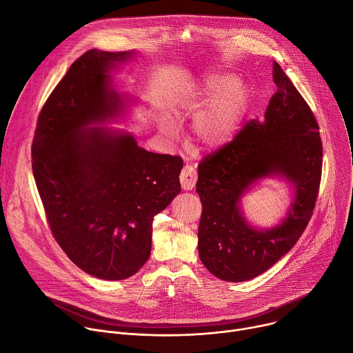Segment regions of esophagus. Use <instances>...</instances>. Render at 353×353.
<instances>
[{
  "instance_id": "34e87169",
  "label": "esophagus",
  "mask_w": 353,
  "mask_h": 353,
  "mask_svg": "<svg viewBox=\"0 0 353 353\" xmlns=\"http://www.w3.org/2000/svg\"><path fill=\"white\" fill-rule=\"evenodd\" d=\"M196 172L192 166H184L181 173H180V183H181V187L184 190H192L195 187V183H196Z\"/></svg>"
}]
</instances>
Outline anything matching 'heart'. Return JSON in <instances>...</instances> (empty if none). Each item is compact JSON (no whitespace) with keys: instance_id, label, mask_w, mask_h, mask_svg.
<instances>
[{"instance_id":"heart-1","label":"heart","mask_w":353,"mask_h":353,"mask_svg":"<svg viewBox=\"0 0 353 353\" xmlns=\"http://www.w3.org/2000/svg\"><path fill=\"white\" fill-rule=\"evenodd\" d=\"M247 105V86L232 75L215 72L201 79L176 114L204 112L196 121V135L204 145L219 148L234 135Z\"/></svg>"}]
</instances>
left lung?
I'll use <instances>...</instances> for the list:
<instances>
[{
  "label": "left lung",
  "mask_w": 353,
  "mask_h": 353,
  "mask_svg": "<svg viewBox=\"0 0 353 353\" xmlns=\"http://www.w3.org/2000/svg\"><path fill=\"white\" fill-rule=\"evenodd\" d=\"M276 92L263 120H250L233 141L198 166L196 192L203 203L198 254L205 268L228 282H244L270 270L305 232L321 181L323 143L316 117L274 63ZM285 176L295 196L287 216L271 230L243 218L241 196L260 178Z\"/></svg>",
  "instance_id": "obj_1"
}]
</instances>
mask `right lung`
<instances>
[{
    "label": "right lung",
    "mask_w": 353,
    "mask_h": 353,
    "mask_svg": "<svg viewBox=\"0 0 353 353\" xmlns=\"http://www.w3.org/2000/svg\"><path fill=\"white\" fill-rule=\"evenodd\" d=\"M134 52L82 54L48 96L32 143L34 181L70 260L106 281L148 261L152 222L180 192V157L148 152L120 130L96 128L124 110L110 71Z\"/></svg>",
    "instance_id": "obj_1"
}]
</instances>
